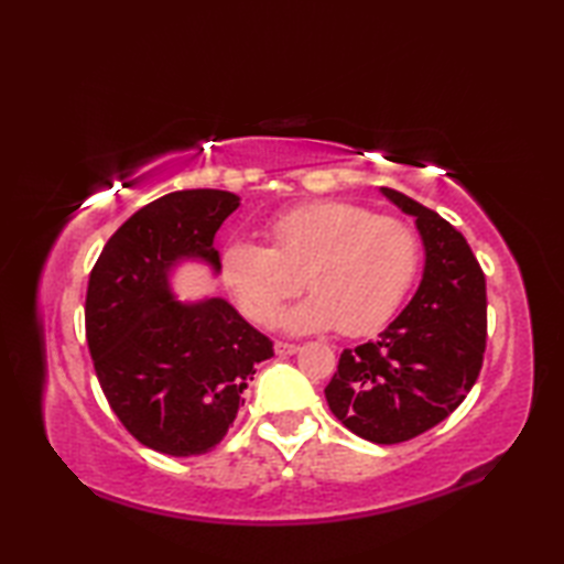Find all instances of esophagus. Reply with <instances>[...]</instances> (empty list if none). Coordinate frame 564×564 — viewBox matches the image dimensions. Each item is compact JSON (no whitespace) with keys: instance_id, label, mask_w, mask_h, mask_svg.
Segmentation results:
<instances>
[{"instance_id":"obj_1","label":"esophagus","mask_w":564,"mask_h":564,"mask_svg":"<svg viewBox=\"0 0 564 564\" xmlns=\"http://www.w3.org/2000/svg\"><path fill=\"white\" fill-rule=\"evenodd\" d=\"M297 349H301V346L289 344V341H275L273 344L275 356H293V354H297Z\"/></svg>"}]
</instances>
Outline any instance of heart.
I'll use <instances>...</instances> for the list:
<instances>
[{
    "label": "heart",
    "instance_id": "b5f03b06",
    "mask_svg": "<svg viewBox=\"0 0 564 564\" xmlns=\"http://www.w3.org/2000/svg\"><path fill=\"white\" fill-rule=\"evenodd\" d=\"M271 247L232 242L220 271L242 313L269 325L303 285L305 301L279 317L291 334L337 327L346 337L380 329L416 279L422 245L410 225L341 200H313L269 223Z\"/></svg>",
    "mask_w": 564,
    "mask_h": 564
}]
</instances>
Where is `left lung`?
<instances>
[{
	"mask_svg": "<svg viewBox=\"0 0 564 564\" xmlns=\"http://www.w3.org/2000/svg\"><path fill=\"white\" fill-rule=\"evenodd\" d=\"M412 215L424 245L422 283L398 319L356 349H344L325 388L332 414L370 443H402L458 410L482 368L485 273L470 245L438 213L380 186Z\"/></svg>",
	"mask_w": 564,
	"mask_h": 564,
	"instance_id": "1",
	"label": "left lung"
}]
</instances>
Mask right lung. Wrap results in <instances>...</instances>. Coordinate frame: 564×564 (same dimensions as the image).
Returning <instances> with one entry per match:
<instances>
[{"label":"right lung","instance_id":"obj_1","mask_svg":"<svg viewBox=\"0 0 564 564\" xmlns=\"http://www.w3.org/2000/svg\"><path fill=\"white\" fill-rule=\"evenodd\" d=\"M239 208L220 188H184L130 215L89 275L87 344L101 390L142 446L208 453L245 404L257 364L273 356L225 297L178 301L172 273L186 261L220 273L215 232Z\"/></svg>","mask_w":564,"mask_h":564}]
</instances>
